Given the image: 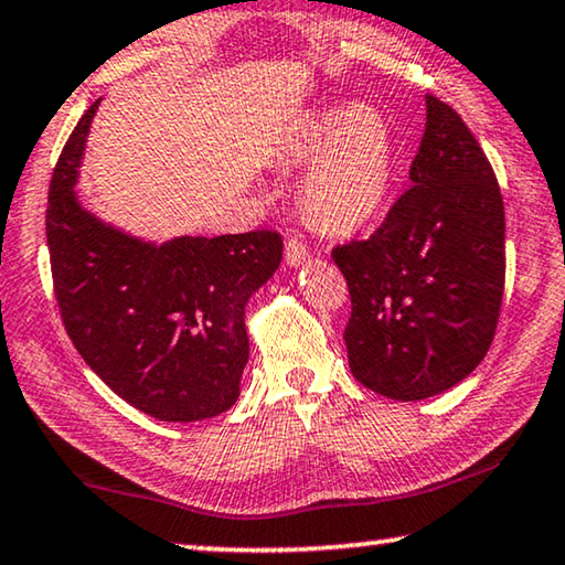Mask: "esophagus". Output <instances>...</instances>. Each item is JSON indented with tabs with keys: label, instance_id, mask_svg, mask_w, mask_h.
Here are the masks:
<instances>
[{
	"label": "esophagus",
	"instance_id": "34e87169",
	"mask_svg": "<svg viewBox=\"0 0 565 565\" xmlns=\"http://www.w3.org/2000/svg\"><path fill=\"white\" fill-rule=\"evenodd\" d=\"M310 259V252H308V244L298 239V236H288L285 239V263L290 267H300L306 265Z\"/></svg>",
	"mask_w": 565,
	"mask_h": 565
}]
</instances>
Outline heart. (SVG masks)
<instances>
[{"mask_svg": "<svg viewBox=\"0 0 565 565\" xmlns=\"http://www.w3.org/2000/svg\"><path fill=\"white\" fill-rule=\"evenodd\" d=\"M292 160L310 163L302 206L326 232H356L387 206L397 170L390 119L366 104H337L310 111L290 145Z\"/></svg>", "mask_w": 565, "mask_h": 565, "instance_id": "heart-1", "label": "heart"}]
</instances>
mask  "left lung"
I'll return each mask as SVG.
<instances>
[{"label":"left lung","instance_id":"left-lung-1","mask_svg":"<svg viewBox=\"0 0 565 565\" xmlns=\"http://www.w3.org/2000/svg\"><path fill=\"white\" fill-rule=\"evenodd\" d=\"M428 119L411 191L370 239L337 244L351 316V374L392 399L438 395L492 347L504 292V203L459 111L425 96Z\"/></svg>","mask_w":565,"mask_h":565}]
</instances>
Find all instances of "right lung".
<instances>
[{"mask_svg":"<svg viewBox=\"0 0 565 565\" xmlns=\"http://www.w3.org/2000/svg\"><path fill=\"white\" fill-rule=\"evenodd\" d=\"M78 119L47 191L45 234L65 331L121 399L168 423L214 418L239 397L244 306L282 259L275 228L147 244L78 206V162L96 114Z\"/></svg>","mask_w":565,"mask_h":565,"instance_id":"add662e5","label":"right lung"}]
</instances>
